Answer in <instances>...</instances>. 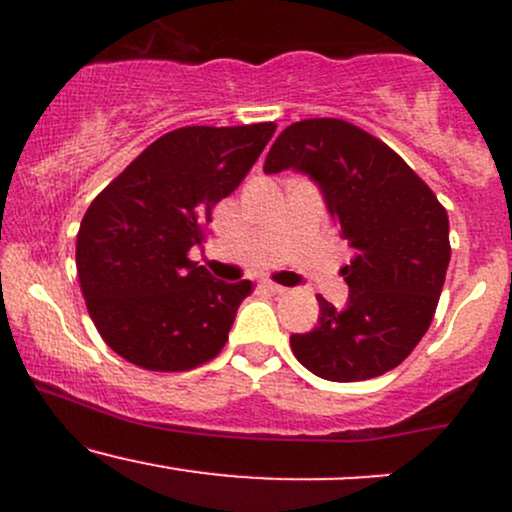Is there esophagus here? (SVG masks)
<instances>
[{"mask_svg": "<svg viewBox=\"0 0 512 512\" xmlns=\"http://www.w3.org/2000/svg\"><path fill=\"white\" fill-rule=\"evenodd\" d=\"M262 286H264V291L274 293V296H281V293H286L284 286H279V284H272V281H264Z\"/></svg>", "mask_w": 512, "mask_h": 512, "instance_id": "obj_1", "label": "esophagus"}]
</instances>
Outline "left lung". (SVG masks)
Listing matches in <instances>:
<instances>
[{"mask_svg": "<svg viewBox=\"0 0 512 512\" xmlns=\"http://www.w3.org/2000/svg\"><path fill=\"white\" fill-rule=\"evenodd\" d=\"M296 170L320 190L356 255L342 269L344 308L317 296L315 330L291 349L317 378H378L421 342L450 264L448 211L390 146L334 117L293 122L276 137L264 173Z\"/></svg>", "mask_w": 512, "mask_h": 512, "instance_id": "8db88e82", "label": "left lung"}]
</instances>
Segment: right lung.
<instances>
[{
    "instance_id": "1",
    "label": "right lung",
    "mask_w": 512,
    "mask_h": 512,
    "mask_svg": "<svg viewBox=\"0 0 512 512\" xmlns=\"http://www.w3.org/2000/svg\"><path fill=\"white\" fill-rule=\"evenodd\" d=\"M274 129H173L93 199L76 236V272L115 354L146 370H190L223 349L250 281L214 279L187 252L202 245L214 204L243 182Z\"/></svg>"
}]
</instances>
